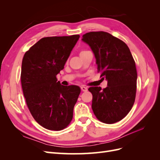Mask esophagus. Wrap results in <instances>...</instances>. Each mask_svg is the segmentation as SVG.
<instances>
[{"instance_id":"34e87169","label":"esophagus","mask_w":160,"mask_h":160,"mask_svg":"<svg viewBox=\"0 0 160 160\" xmlns=\"http://www.w3.org/2000/svg\"><path fill=\"white\" fill-rule=\"evenodd\" d=\"M81 89L82 91H88V88H85V87H84V86H81Z\"/></svg>"}]
</instances>
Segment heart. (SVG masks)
<instances>
[{"label": "heart", "instance_id": "1", "mask_svg": "<svg viewBox=\"0 0 160 160\" xmlns=\"http://www.w3.org/2000/svg\"><path fill=\"white\" fill-rule=\"evenodd\" d=\"M83 51H81V52H83Z\"/></svg>", "mask_w": 160, "mask_h": 160}]
</instances>
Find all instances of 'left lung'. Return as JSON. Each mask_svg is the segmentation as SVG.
<instances>
[{
	"instance_id": "left-lung-1",
	"label": "left lung",
	"mask_w": 160,
	"mask_h": 160,
	"mask_svg": "<svg viewBox=\"0 0 160 160\" xmlns=\"http://www.w3.org/2000/svg\"><path fill=\"white\" fill-rule=\"evenodd\" d=\"M82 41L93 51L101 77L108 81V87H92L91 108L101 122L111 124L123 119L132 109L136 94L137 71L135 62L128 45L111 34L90 32Z\"/></svg>"
}]
</instances>
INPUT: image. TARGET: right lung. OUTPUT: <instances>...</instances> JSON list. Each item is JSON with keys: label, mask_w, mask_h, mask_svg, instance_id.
<instances>
[{"label": "right lung", "mask_w": 160, "mask_h": 160, "mask_svg": "<svg viewBox=\"0 0 160 160\" xmlns=\"http://www.w3.org/2000/svg\"><path fill=\"white\" fill-rule=\"evenodd\" d=\"M79 37L74 35L42 38L23 57V94L33 118L47 129H63L72 119L81 89L61 85L56 76L64 69Z\"/></svg>", "instance_id": "add662e5"}]
</instances>
